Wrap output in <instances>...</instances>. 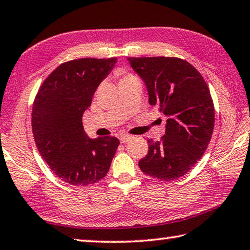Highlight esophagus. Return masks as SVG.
I'll use <instances>...</instances> for the list:
<instances>
[{
    "mask_svg": "<svg viewBox=\"0 0 250 250\" xmlns=\"http://www.w3.org/2000/svg\"><path fill=\"white\" fill-rule=\"evenodd\" d=\"M131 139H132V137H130V135H126V134H122L119 137L121 143H128Z\"/></svg>",
    "mask_w": 250,
    "mask_h": 250,
    "instance_id": "esophagus-1",
    "label": "esophagus"
}]
</instances>
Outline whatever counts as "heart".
I'll return each mask as SVG.
<instances>
[{
  "instance_id": "heart-1",
  "label": "heart",
  "mask_w": 250,
  "mask_h": 250,
  "mask_svg": "<svg viewBox=\"0 0 250 250\" xmlns=\"http://www.w3.org/2000/svg\"><path fill=\"white\" fill-rule=\"evenodd\" d=\"M121 74V81H125V80H128V79H131V78H135V76H133V75H131V74H124V73H120ZM120 81V82H121Z\"/></svg>"
}]
</instances>
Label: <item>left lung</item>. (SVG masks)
I'll return each instance as SVG.
<instances>
[{"instance_id": "left-lung-1", "label": "left lung", "mask_w": 250, "mask_h": 250, "mask_svg": "<svg viewBox=\"0 0 250 250\" xmlns=\"http://www.w3.org/2000/svg\"><path fill=\"white\" fill-rule=\"evenodd\" d=\"M144 81L149 105L168 117L160 141L147 140L140 169L169 181L184 176L203 156L214 129V105L208 84L189 62L175 57L128 58Z\"/></svg>"}]
</instances>
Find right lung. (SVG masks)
<instances>
[{
  "label": "right lung",
  "mask_w": 250,
  "mask_h": 250,
  "mask_svg": "<svg viewBox=\"0 0 250 250\" xmlns=\"http://www.w3.org/2000/svg\"><path fill=\"white\" fill-rule=\"evenodd\" d=\"M117 58H83L62 63L39 87L31 126L40 155L59 178L73 186L103 179L110 168L119 140L89 139L82 117Z\"/></svg>",
  "instance_id": "obj_1"
}]
</instances>
